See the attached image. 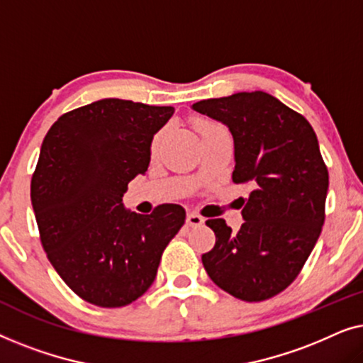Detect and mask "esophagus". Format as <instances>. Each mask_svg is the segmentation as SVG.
<instances>
[{
	"label": "esophagus",
	"mask_w": 363,
	"mask_h": 363,
	"mask_svg": "<svg viewBox=\"0 0 363 363\" xmlns=\"http://www.w3.org/2000/svg\"><path fill=\"white\" fill-rule=\"evenodd\" d=\"M205 223V218L196 215V213H188L186 215V225L188 226H201Z\"/></svg>",
	"instance_id": "obj_1"
}]
</instances>
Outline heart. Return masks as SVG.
Segmentation results:
<instances>
[{"instance_id":"b5f03b06","label":"heart","mask_w":363,"mask_h":363,"mask_svg":"<svg viewBox=\"0 0 363 363\" xmlns=\"http://www.w3.org/2000/svg\"><path fill=\"white\" fill-rule=\"evenodd\" d=\"M205 127H206V123H200V130H201V128H205ZM157 142H158V140H155V143H153V147L157 145Z\"/></svg>"}]
</instances>
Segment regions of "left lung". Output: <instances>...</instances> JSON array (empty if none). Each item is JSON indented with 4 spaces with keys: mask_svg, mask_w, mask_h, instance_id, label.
I'll list each match as a JSON object with an SVG mask.
<instances>
[{
    "mask_svg": "<svg viewBox=\"0 0 363 363\" xmlns=\"http://www.w3.org/2000/svg\"><path fill=\"white\" fill-rule=\"evenodd\" d=\"M191 108L228 127L235 142L233 182L252 186L240 231L221 218L206 221L216 242L201 256L203 266L228 294L266 301L296 279L324 225L329 173L315 132L262 91L208 99Z\"/></svg>",
    "mask_w": 363,
    "mask_h": 363,
    "instance_id": "obj_1",
    "label": "left lung"
}]
</instances>
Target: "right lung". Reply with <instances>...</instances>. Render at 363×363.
I'll use <instances>...</instances> for the list:
<instances>
[{
    "mask_svg": "<svg viewBox=\"0 0 363 363\" xmlns=\"http://www.w3.org/2000/svg\"><path fill=\"white\" fill-rule=\"evenodd\" d=\"M173 112L102 99L64 113L44 137L31 180L43 247L62 281L94 306L138 299L185 223L180 205L138 215L122 203L128 182L145 175L153 135Z\"/></svg>",
    "mask_w": 363,
    "mask_h": 363,
    "instance_id": "1",
    "label": "right lung"
}]
</instances>
